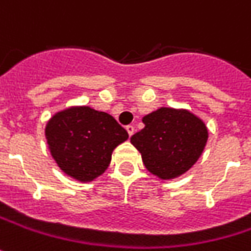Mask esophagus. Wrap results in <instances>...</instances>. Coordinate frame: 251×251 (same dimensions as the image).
I'll return each mask as SVG.
<instances>
[{
  "label": "esophagus",
  "mask_w": 251,
  "mask_h": 251,
  "mask_svg": "<svg viewBox=\"0 0 251 251\" xmlns=\"http://www.w3.org/2000/svg\"><path fill=\"white\" fill-rule=\"evenodd\" d=\"M126 130H127L129 136H132V134L134 133V126L133 125H127V126H126Z\"/></svg>",
  "instance_id": "34e87169"
}]
</instances>
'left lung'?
<instances>
[{"instance_id": "1", "label": "left lung", "mask_w": 251, "mask_h": 251, "mask_svg": "<svg viewBox=\"0 0 251 251\" xmlns=\"http://www.w3.org/2000/svg\"><path fill=\"white\" fill-rule=\"evenodd\" d=\"M143 124L144 129L130 142L146 168L161 179L176 177L192 168L208 137L203 121L185 109H157L143 118Z\"/></svg>"}]
</instances>
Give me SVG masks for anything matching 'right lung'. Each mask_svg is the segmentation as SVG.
<instances>
[{
	"label": "right lung",
	"instance_id": "add662e5",
	"mask_svg": "<svg viewBox=\"0 0 251 251\" xmlns=\"http://www.w3.org/2000/svg\"><path fill=\"white\" fill-rule=\"evenodd\" d=\"M46 136L51 155L66 175L87 182L108 168L118 144L129 134L114 118L90 107H75L50 119Z\"/></svg>",
	"mask_w": 251,
	"mask_h": 251
}]
</instances>
